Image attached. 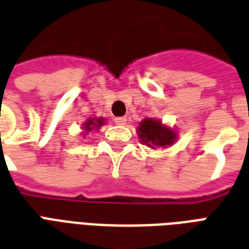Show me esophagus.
Wrapping results in <instances>:
<instances>
[{
    "instance_id": "34e87169",
    "label": "esophagus",
    "mask_w": 249,
    "mask_h": 249,
    "mask_svg": "<svg viewBox=\"0 0 249 249\" xmlns=\"http://www.w3.org/2000/svg\"><path fill=\"white\" fill-rule=\"evenodd\" d=\"M114 122L117 123V124H119V126H123V124H126L127 119L124 117H118L114 119Z\"/></svg>"
}]
</instances>
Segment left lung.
<instances>
[{
	"label": "left lung",
	"mask_w": 249,
	"mask_h": 249,
	"mask_svg": "<svg viewBox=\"0 0 249 249\" xmlns=\"http://www.w3.org/2000/svg\"><path fill=\"white\" fill-rule=\"evenodd\" d=\"M138 137L143 144L157 148V147L171 146L177 139V132L172 128L163 126L162 122L146 118L138 126Z\"/></svg>",
	"instance_id": "8db88e82"
}]
</instances>
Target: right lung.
Returning <instances> with one entry per match:
<instances>
[{"mask_svg": "<svg viewBox=\"0 0 249 249\" xmlns=\"http://www.w3.org/2000/svg\"><path fill=\"white\" fill-rule=\"evenodd\" d=\"M103 124H105V119L103 118H90L83 124V130H85L83 132L87 134V132L92 131V130H99L101 126H103Z\"/></svg>", "mask_w": 249, "mask_h": 249, "instance_id": "right-lung-1", "label": "right lung"}]
</instances>
